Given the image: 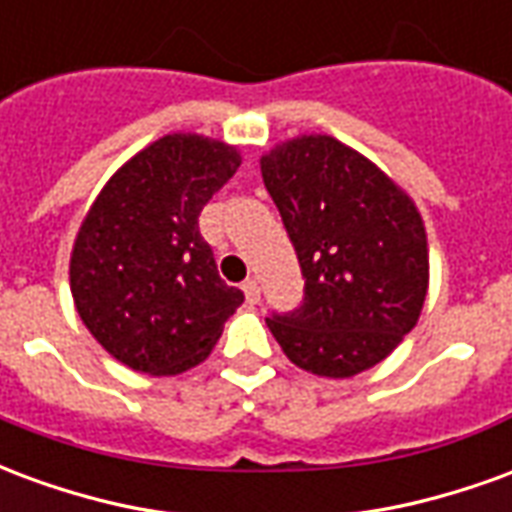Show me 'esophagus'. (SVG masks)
Masks as SVG:
<instances>
[{
	"mask_svg": "<svg viewBox=\"0 0 512 512\" xmlns=\"http://www.w3.org/2000/svg\"><path fill=\"white\" fill-rule=\"evenodd\" d=\"M241 290H244V296L249 304H257V301H260V285H257L255 279H246L244 285H241Z\"/></svg>",
	"mask_w": 512,
	"mask_h": 512,
	"instance_id": "esophagus-1",
	"label": "esophagus"
}]
</instances>
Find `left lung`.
Wrapping results in <instances>:
<instances>
[{
  "instance_id": "obj_1",
  "label": "left lung",
  "mask_w": 512,
  "mask_h": 512,
  "mask_svg": "<svg viewBox=\"0 0 512 512\" xmlns=\"http://www.w3.org/2000/svg\"><path fill=\"white\" fill-rule=\"evenodd\" d=\"M304 274L299 310L266 318L290 362L351 378L395 351L428 296V235L384 169L340 139L293 136L260 158Z\"/></svg>"
}]
</instances>
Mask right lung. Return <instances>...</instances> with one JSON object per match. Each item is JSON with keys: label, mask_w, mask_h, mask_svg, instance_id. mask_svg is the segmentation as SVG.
<instances>
[{"label": "right lung", "mask_w": 512, "mask_h": 512, "mask_svg": "<svg viewBox=\"0 0 512 512\" xmlns=\"http://www.w3.org/2000/svg\"><path fill=\"white\" fill-rule=\"evenodd\" d=\"M238 147L167 134L106 180L76 233L71 293L106 354L147 376L208 359L244 293L224 285L200 211L235 169Z\"/></svg>", "instance_id": "obj_1"}]
</instances>
